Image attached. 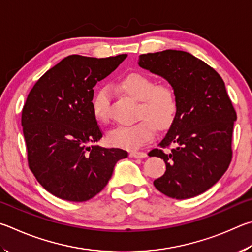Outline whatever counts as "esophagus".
Returning a JSON list of instances; mask_svg holds the SVG:
<instances>
[{
	"mask_svg": "<svg viewBox=\"0 0 252 252\" xmlns=\"http://www.w3.org/2000/svg\"><path fill=\"white\" fill-rule=\"evenodd\" d=\"M129 156L133 158H145V157H147V154L144 152H131L129 154Z\"/></svg>",
	"mask_w": 252,
	"mask_h": 252,
	"instance_id": "obj_1",
	"label": "esophagus"
}]
</instances>
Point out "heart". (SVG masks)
I'll use <instances>...</instances> for the list:
<instances>
[{
	"instance_id": "heart-1",
	"label": "heart",
	"mask_w": 252,
	"mask_h": 252,
	"mask_svg": "<svg viewBox=\"0 0 252 252\" xmlns=\"http://www.w3.org/2000/svg\"><path fill=\"white\" fill-rule=\"evenodd\" d=\"M118 87L130 98L138 101L136 118L130 125L115 127L107 135L108 143L115 147L135 151L154 138L155 127L166 129L173 124L177 113V98L173 88L167 85H155L151 77L140 73L124 76ZM93 114L100 122L108 119V95L100 90L93 99Z\"/></svg>"
}]
</instances>
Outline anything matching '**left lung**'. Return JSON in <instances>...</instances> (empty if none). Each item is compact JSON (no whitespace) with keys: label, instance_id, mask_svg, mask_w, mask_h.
I'll list each match as a JSON object with an SVG mask.
<instances>
[{"label":"left lung","instance_id":"1","mask_svg":"<svg viewBox=\"0 0 252 252\" xmlns=\"http://www.w3.org/2000/svg\"><path fill=\"white\" fill-rule=\"evenodd\" d=\"M138 65L168 82L177 98V113L160 148L165 174L154 180L158 190L175 199H188L211 188L226 173L232 157L236 110L222 78L190 53L166 50L139 55ZM170 144V151L162 149Z\"/></svg>","mask_w":252,"mask_h":252}]
</instances>
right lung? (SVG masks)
Masks as SVG:
<instances>
[{"label": "right lung", "instance_id": "right-lung-1", "mask_svg": "<svg viewBox=\"0 0 252 252\" xmlns=\"http://www.w3.org/2000/svg\"><path fill=\"white\" fill-rule=\"evenodd\" d=\"M126 57L69 55L31 90L22 110L29 167L55 197L90 200L107 185L116 162L128 156L119 148L88 146L103 137L93 114V88Z\"/></svg>", "mask_w": 252, "mask_h": 252}]
</instances>
